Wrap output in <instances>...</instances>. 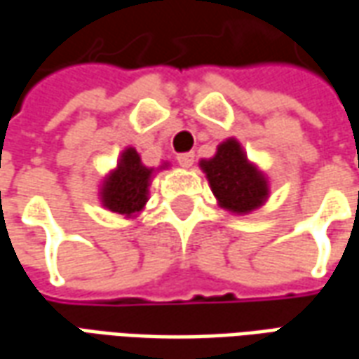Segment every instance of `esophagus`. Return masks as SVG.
Segmentation results:
<instances>
[{
	"mask_svg": "<svg viewBox=\"0 0 359 359\" xmlns=\"http://www.w3.org/2000/svg\"><path fill=\"white\" fill-rule=\"evenodd\" d=\"M177 161H179L180 167L188 169V167L194 165V154H192V151H188V154H179V156H177Z\"/></svg>",
	"mask_w": 359,
	"mask_h": 359,
	"instance_id": "1",
	"label": "esophagus"
}]
</instances>
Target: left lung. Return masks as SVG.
Returning <instances> with one entry per match:
<instances>
[{
    "label": "left lung",
    "mask_w": 359,
    "mask_h": 359,
    "mask_svg": "<svg viewBox=\"0 0 359 359\" xmlns=\"http://www.w3.org/2000/svg\"><path fill=\"white\" fill-rule=\"evenodd\" d=\"M219 208L234 215H248L269 200V179L254 161H250L236 138H226L217 146L215 156L200 161Z\"/></svg>",
    "instance_id": "obj_1"
}]
</instances>
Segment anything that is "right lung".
Segmentation results:
<instances>
[{
  "instance_id": "right-lung-1",
  "label": "right lung",
  "mask_w": 359,
  "mask_h": 359,
  "mask_svg": "<svg viewBox=\"0 0 359 359\" xmlns=\"http://www.w3.org/2000/svg\"><path fill=\"white\" fill-rule=\"evenodd\" d=\"M169 163L148 167L142 163L140 154L133 146H126L117 165L103 177L100 184V202L105 210L118 213L126 219L138 217L149 200V187L157 171L167 169Z\"/></svg>"
}]
</instances>
